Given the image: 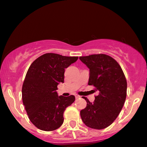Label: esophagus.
<instances>
[{
  "mask_svg": "<svg viewBox=\"0 0 147 147\" xmlns=\"http://www.w3.org/2000/svg\"><path fill=\"white\" fill-rule=\"evenodd\" d=\"M75 98H80V97H81V96H79V95H78V94H75Z\"/></svg>",
  "mask_w": 147,
  "mask_h": 147,
  "instance_id": "1",
  "label": "esophagus"
}]
</instances>
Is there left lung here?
Instances as JSON below:
<instances>
[{"instance_id": "1", "label": "left lung", "mask_w": 147, "mask_h": 147, "mask_svg": "<svg viewBox=\"0 0 147 147\" xmlns=\"http://www.w3.org/2000/svg\"><path fill=\"white\" fill-rule=\"evenodd\" d=\"M89 69V85L98 91L93 103L84 97L86 107L80 111L83 123L90 128L101 129L111 125L125 101L127 81L118 62L105 54L80 57Z\"/></svg>"}]
</instances>
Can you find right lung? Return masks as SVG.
<instances>
[{
	"instance_id": "add662e5",
	"label": "right lung",
	"mask_w": 147,
	"mask_h": 147,
	"mask_svg": "<svg viewBox=\"0 0 147 147\" xmlns=\"http://www.w3.org/2000/svg\"><path fill=\"white\" fill-rule=\"evenodd\" d=\"M78 59L45 53L29 67L22 89V101L29 120L38 129L53 131L63 123V113L75 97L58 96L57 86L64 82L65 69Z\"/></svg>"
}]
</instances>
